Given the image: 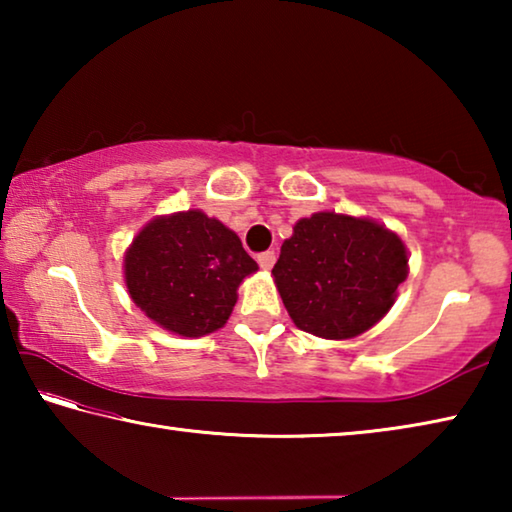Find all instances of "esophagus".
I'll return each mask as SVG.
<instances>
[{"label":"esophagus","mask_w":512,"mask_h":512,"mask_svg":"<svg viewBox=\"0 0 512 512\" xmlns=\"http://www.w3.org/2000/svg\"><path fill=\"white\" fill-rule=\"evenodd\" d=\"M275 259H277L275 250H266V253H259V255H257V264L262 266L264 271H271L273 264H275Z\"/></svg>","instance_id":"esophagus-1"}]
</instances>
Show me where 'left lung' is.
Returning <instances> with one entry per match:
<instances>
[{
    "label": "left lung",
    "mask_w": 512,
    "mask_h": 512,
    "mask_svg": "<svg viewBox=\"0 0 512 512\" xmlns=\"http://www.w3.org/2000/svg\"><path fill=\"white\" fill-rule=\"evenodd\" d=\"M402 239L370 219L318 212L282 244L273 277L293 323L323 339H352L393 307L409 275Z\"/></svg>",
    "instance_id": "8db88e82"
}]
</instances>
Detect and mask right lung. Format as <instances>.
<instances>
[{
  "instance_id": "obj_1",
  "label": "right lung",
  "mask_w": 512,
  "mask_h": 512,
  "mask_svg": "<svg viewBox=\"0 0 512 512\" xmlns=\"http://www.w3.org/2000/svg\"><path fill=\"white\" fill-rule=\"evenodd\" d=\"M257 262L221 221L189 210L153 219L124 259L137 307L180 336H205L225 325L237 287Z\"/></svg>"
}]
</instances>
